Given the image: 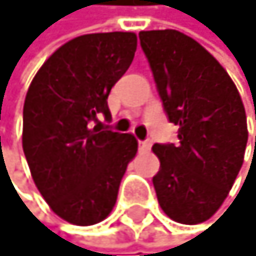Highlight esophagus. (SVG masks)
Wrapping results in <instances>:
<instances>
[{
    "instance_id": "esophagus-1",
    "label": "esophagus",
    "mask_w": 256,
    "mask_h": 256,
    "mask_svg": "<svg viewBox=\"0 0 256 256\" xmlns=\"http://www.w3.org/2000/svg\"><path fill=\"white\" fill-rule=\"evenodd\" d=\"M139 148H142V150H148V148H150V142H148V140H139Z\"/></svg>"
}]
</instances>
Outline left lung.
Wrapping results in <instances>:
<instances>
[{"instance_id":"8db88e82","label":"left lung","mask_w":256,"mask_h":256,"mask_svg":"<svg viewBox=\"0 0 256 256\" xmlns=\"http://www.w3.org/2000/svg\"><path fill=\"white\" fill-rule=\"evenodd\" d=\"M139 39L168 122L178 127L177 144L152 147L160 160L152 178L157 200L172 220L200 224L220 208L244 164V102L230 76L195 39L176 30L140 31Z\"/></svg>"}]
</instances>
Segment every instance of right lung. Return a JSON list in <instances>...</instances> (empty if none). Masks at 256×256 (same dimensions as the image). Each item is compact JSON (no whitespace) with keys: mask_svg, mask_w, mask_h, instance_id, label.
Segmentation results:
<instances>
[{"mask_svg":"<svg viewBox=\"0 0 256 256\" xmlns=\"http://www.w3.org/2000/svg\"><path fill=\"white\" fill-rule=\"evenodd\" d=\"M136 48L134 32L74 38L42 64L28 89L22 150L38 190L69 224L86 226L108 217L137 152L134 136L99 122H110L109 92Z\"/></svg>","mask_w":256,"mask_h":256,"instance_id":"obj_1","label":"right lung"}]
</instances>
